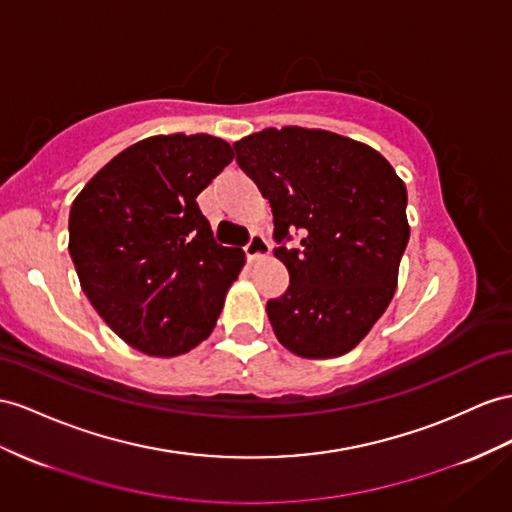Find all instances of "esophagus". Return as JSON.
Returning <instances> with one entry per match:
<instances>
[{
	"label": "esophagus",
	"mask_w": 512,
	"mask_h": 512,
	"mask_svg": "<svg viewBox=\"0 0 512 512\" xmlns=\"http://www.w3.org/2000/svg\"><path fill=\"white\" fill-rule=\"evenodd\" d=\"M244 253H246L248 259L255 261V259L270 253V244H268V240L261 233H253L251 240H248V244L244 246Z\"/></svg>",
	"instance_id": "1"
}]
</instances>
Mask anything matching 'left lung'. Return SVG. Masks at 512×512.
<instances>
[{
    "mask_svg": "<svg viewBox=\"0 0 512 512\" xmlns=\"http://www.w3.org/2000/svg\"><path fill=\"white\" fill-rule=\"evenodd\" d=\"M272 207L290 285L268 300L279 342L305 359L346 355L383 316L409 244L404 181L372 147L324 129H264L233 144ZM294 230L301 246L287 249Z\"/></svg>",
    "mask_w": 512,
    "mask_h": 512,
    "instance_id": "obj_1",
    "label": "left lung"
}]
</instances>
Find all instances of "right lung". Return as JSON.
<instances>
[{
	"instance_id": "right-lung-1",
	"label": "right lung",
	"mask_w": 512,
	"mask_h": 512,
	"mask_svg": "<svg viewBox=\"0 0 512 512\" xmlns=\"http://www.w3.org/2000/svg\"><path fill=\"white\" fill-rule=\"evenodd\" d=\"M231 160L214 136H151L73 201L69 253L82 290L131 348L177 357L214 331L244 253L214 240L196 196Z\"/></svg>"
}]
</instances>
